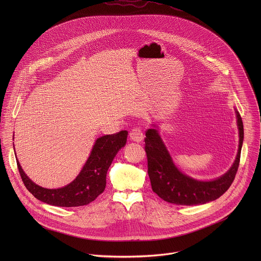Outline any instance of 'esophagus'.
I'll list each match as a JSON object with an SVG mask.
<instances>
[{"mask_svg":"<svg viewBox=\"0 0 261 261\" xmlns=\"http://www.w3.org/2000/svg\"><path fill=\"white\" fill-rule=\"evenodd\" d=\"M130 138L135 142H141L143 140V133L139 128H133L130 131Z\"/></svg>","mask_w":261,"mask_h":261,"instance_id":"1","label":"esophagus"}]
</instances>
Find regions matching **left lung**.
Masks as SVG:
<instances>
[{"mask_svg":"<svg viewBox=\"0 0 261 261\" xmlns=\"http://www.w3.org/2000/svg\"><path fill=\"white\" fill-rule=\"evenodd\" d=\"M239 128V150L229 170L212 180H198L182 173L173 163L156 125L145 132V153L147 173L153 191L163 200L177 205L203 204L216 200L231 186L241 158L244 140V126L239 111L236 110Z\"/></svg>","mask_w":261,"mask_h":261,"instance_id":"obj_1","label":"left lung"}]
</instances>
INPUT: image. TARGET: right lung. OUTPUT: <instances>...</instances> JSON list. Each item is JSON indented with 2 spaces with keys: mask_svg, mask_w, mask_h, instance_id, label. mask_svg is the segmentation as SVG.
<instances>
[{
  "mask_svg": "<svg viewBox=\"0 0 261 261\" xmlns=\"http://www.w3.org/2000/svg\"><path fill=\"white\" fill-rule=\"evenodd\" d=\"M128 131L104 135L95 141L91 154L76 178L65 187L46 189L36 185L16 163L25 188L37 198L47 204L73 207L89 204L105 189L106 173L118 152L125 146Z\"/></svg>",
  "mask_w": 261,
  "mask_h": 261,
  "instance_id": "1",
  "label": "right lung"
}]
</instances>
